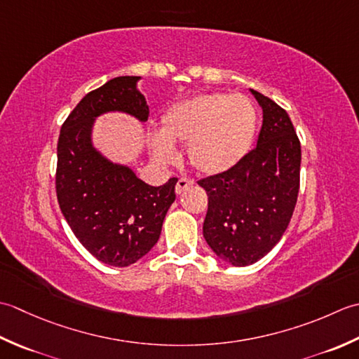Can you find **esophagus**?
Here are the masks:
<instances>
[{"instance_id": "34e87169", "label": "esophagus", "mask_w": 359, "mask_h": 359, "mask_svg": "<svg viewBox=\"0 0 359 359\" xmlns=\"http://www.w3.org/2000/svg\"><path fill=\"white\" fill-rule=\"evenodd\" d=\"M192 184H194L192 180H189V178H180L178 182H177V186H175V192H177L178 195H181L182 192H184L186 189H189Z\"/></svg>"}]
</instances>
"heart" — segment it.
Segmentation results:
<instances>
[{
	"instance_id": "obj_1",
	"label": "heart",
	"mask_w": 359,
	"mask_h": 359,
	"mask_svg": "<svg viewBox=\"0 0 359 359\" xmlns=\"http://www.w3.org/2000/svg\"><path fill=\"white\" fill-rule=\"evenodd\" d=\"M257 108L243 94L204 93L175 102L161 116V135H153V156L169 163L172 142L187 144L190 165L203 175H222L243 161L255 142Z\"/></svg>"
}]
</instances>
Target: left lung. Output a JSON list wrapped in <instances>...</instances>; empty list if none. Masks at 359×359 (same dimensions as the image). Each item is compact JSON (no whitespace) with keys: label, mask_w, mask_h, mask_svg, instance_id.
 Listing matches in <instances>:
<instances>
[{"label":"left lung","mask_w":359,"mask_h":359,"mask_svg":"<svg viewBox=\"0 0 359 359\" xmlns=\"http://www.w3.org/2000/svg\"><path fill=\"white\" fill-rule=\"evenodd\" d=\"M251 93L263 111L257 147L232 170L198 181L209 201L203 236L232 266L252 265L279 243L299 194L301 142L290 116Z\"/></svg>","instance_id":"1"}]
</instances>
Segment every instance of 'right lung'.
<instances>
[{
  "instance_id": "obj_1",
  "label": "right lung",
  "mask_w": 359,
  "mask_h": 359,
  "mask_svg": "<svg viewBox=\"0 0 359 359\" xmlns=\"http://www.w3.org/2000/svg\"><path fill=\"white\" fill-rule=\"evenodd\" d=\"M139 80L121 76L88 93L65 121L57 144L55 190L65 220L88 252L119 268L133 265L156 245L177 196V178L150 186L93 144L94 121L102 114L118 111L139 122L149 119Z\"/></svg>"
}]
</instances>
